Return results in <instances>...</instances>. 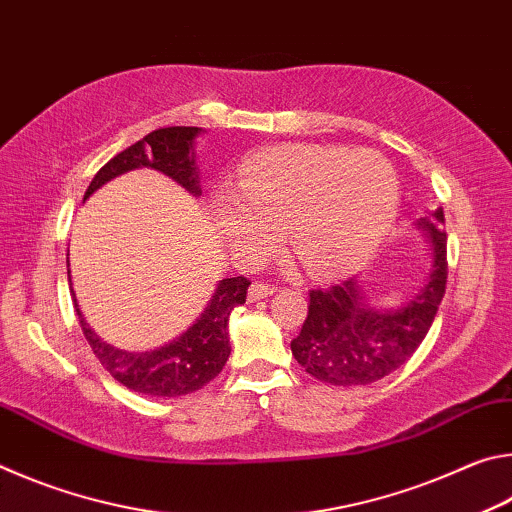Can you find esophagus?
I'll list each match as a JSON object with an SVG mask.
<instances>
[{
  "label": "esophagus",
  "mask_w": 512,
  "mask_h": 512,
  "mask_svg": "<svg viewBox=\"0 0 512 512\" xmlns=\"http://www.w3.org/2000/svg\"><path fill=\"white\" fill-rule=\"evenodd\" d=\"M273 293H275V287H271V284L253 282V284H250V289H248V300L255 302V300H262V298L273 296Z\"/></svg>",
  "instance_id": "obj_1"
}]
</instances>
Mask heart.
<instances>
[{
  "mask_svg": "<svg viewBox=\"0 0 512 512\" xmlns=\"http://www.w3.org/2000/svg\"><path fill=\"white\" fill-rule=\"evenodd\" d=\"M400 201L393 164L370 149L273 146L248 158L230 192L214 196V225L248 259L284 244L318 280L357 268L375 253Z\"/></svg>",
  "mask_w": 512,
  "mask_h": 512,
  "instance_id": "1",
  "label": "heart"
}]
</instances>
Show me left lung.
I'll return each mask as SVG.
<instances>
[{"label": "left lung", "mask_w": 512, "mask_h": 512, "mask_svg": "<svg viewBox=\"0 0 512 512\" xmlns=\"http://www.w3.org/2000/svg\"><path fill=\"white\" fill-rule=\"evenodd\" d=\"M440 207L413 225L427 244L429 264L420 287L397 307H379L366 282L350 277L332 289L309 293V314L291 341L296 361L311 377L332 386H366L413 357L427 336L447 284V235Z\"/></svg>", "instance_id": "left-lung-1"}]
</instances>
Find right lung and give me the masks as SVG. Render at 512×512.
Returning <instances> with one entry per match:
<instances>
[{
  "label": "right lung",
  "instance_id": "1",
  "mask_svg": "<svg viewBox=\"0 0 512 512\" xmlns=\"http://www.w3.org/2000/svg\"><path fill=\"white\" fill-rule=\"evenodd\" d=\"M205 133L207 131L196 126H171L149 133L144 140L128 146L126 151L117 153L108 164H103L97 176L92 178L83 201H88L97 189L110 183V180L135 169L160 171L171 180H176L185 192L198 198L203 194V189L196 142ZM67 277L72 282L69 268ZM248 287L250 282L241 275L225 277V280L216 282L214 293L207 300L201 316L183 334L160 345V348L144 352L121 350L103 341L88 325V320H85L74 287H69V293H72L76 316L81 320V329L92 352L97 354L101 366L119 384H124L135 393L151 397H180L210 384L223 370L225 361L230 357V314L235 311V307L244 305Z\"/></svg>",
  "mask_w": 512,
  "mask_h": 512
}]
</instances>
